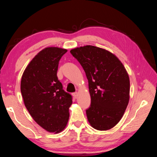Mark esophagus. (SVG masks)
Listing matches in <instances>:
<instances>
[{
  "instance_id": "34e87169",
  "label": "esophagus",
  "mask_w": 157,
  "mask_h": 157,
  "mask_svg": "<svg viewBox=\"0 0 157 157\" xmlns=\"http://www.w3.org/2000/svg\"><path fill=\"white\" fill-rule=\"evenodd\" d=\"M78 92L73 93V97H74L75 98H77V97H78Z\"/></svg>"
}]
</instances>
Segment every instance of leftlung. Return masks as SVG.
Segmentation results:
<instances>
[{
  "label": "left lung",
  "instance_id": "left-lung-1",
  "mask_svg": "<svg viewBox=\"0 0 157 157\" xmlns=\"http://www.w3.org/2000/svg\"><path fill=\"white\" fill-rule=\"evenodd\" d=\"M70 52L82 66L88 80V122L100 131L113 128L122 118L129 100V78L125 67L114 54L96 46L86 45Z\"/></svg>",
  "mask_w": 157,
  "mask_h": 157
}]
</instances>
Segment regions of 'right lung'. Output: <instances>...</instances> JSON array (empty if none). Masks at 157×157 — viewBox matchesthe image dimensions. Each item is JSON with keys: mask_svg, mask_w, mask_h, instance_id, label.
Listing matches in <instances>:
<instances>
[{"mask_svg": "<svg viewBox=\"0 0 157 157\" xmlns=\"http://www.w3.org/2000/svg\"><path fill=\"white\" fill-rule=\"evenodd\" d=\"M67 50L47 47L26 67L21 92L26 109L34 121L47 132L57 134L67 124L72 96L58 79L59 62Z\"/></svg>", "mask_w": 157, "mask_h": 157, "instance_id": "obj_1", "label": "right lung"}]
</instances>
